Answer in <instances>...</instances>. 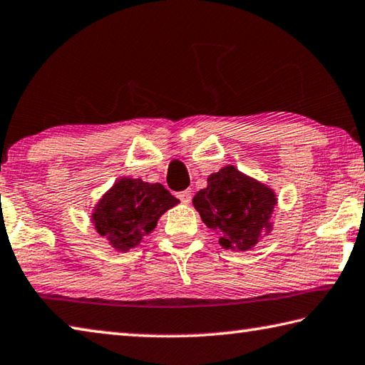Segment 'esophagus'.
<instances>
[{
    "label": "esophagus",
    "instance_id": "34e87169",
    "mask_svg": "<svg viewBox=\"0 0 365 365\" xmlns=\"http://www.w3.org/2000/svg\"><path fill=\"white\" fill-rule=\"evenodd\" d=\"M178 199L181 200L182 203H190V200H192V190H190V189L182 190V192L178 194Z\"/></svg>",
    "mask_w": 365,
    "mask_h": 365
}]
</instances>
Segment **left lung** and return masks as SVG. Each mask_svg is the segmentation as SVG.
<instances>
[{"label": "left lung", "mask_w": 365, "mask_h": 365, "mask_svg": "<svg viewBox=\"0 0 365 365\" xmlns=\"http://www.w3.org/2000/svg\"><path fill=\"white\" fill-rule=\"evenodd\" d=\"M202 221L220 235L226 250H250L261 232H269L276 194L229 165L208 176V186L192 199Z\"/></svg>", "instance_id": "8db88e82"}]
</instances>
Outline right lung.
I'll use <instances>...</instances> for the list:
<instances>
[{"label": "right lung", "mask_w": 365, "mask_h": 365, "mask_svg": "<svg viewBox=\"0 0 365 365\" xmlns=\"http://www.w3.org/2000/svg\"><path fill=\"white\" fill-rule=\"evenodd\" d=\"M179 200L162 184L121 178L98 202L93 213L96 231L108 240L115 250L128 252L145 234H150L166 210Z\"/></svg>", "instance_id": "add662e5"}]
</instances>
